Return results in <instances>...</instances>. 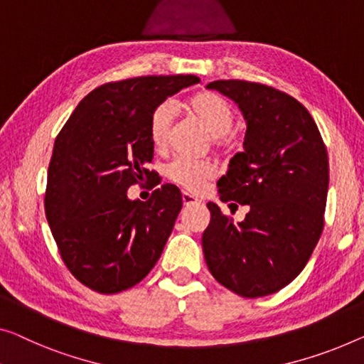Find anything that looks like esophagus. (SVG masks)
I'll return each instance as SVG.
<instances>
[{
	"label": "esophagus",
	"mask_w": 364,
	"mask_h": 364,
	"mask_svg": "<svg viewBox=\"0 0 364 364\" xmlns=\"http://www.w3.org/2000/svg\"><path fill=\"white\" fill-rule=\"evenodd\" d=\"M181 198H183V204H184V205H191V204H198V203H200V200H199L196 196H194V194H191V193H186V191H183Z\"/></svg>",
	"instance_id": "esophagus-1"
}]
</instances>
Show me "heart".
Masks as SVG:
<instances>
[{
    "label": "heart",
    "mask_w": 364,
    "mask_h": 364,
    "mask_svg": "<svg viewBox=\"0 0 364 364\" xmlns=\"http://www.w3.org/2000/svg\"><path fill=\"white\" fill-rule=\"evenodd\" d=\"M186 109L193 117H196L214 137L215 147H225L230 140V129L234 127V111L229 102L210 91H203L188 97L184 102ZM173 109L170 105H160L151 112L149 121V139L151 147L156 151H165L170 144ZM217 168L213 161H194L188 159H175L166 168L170 180L191 193H199L204 184L213 180Z\"/></svg>",
    "instance_id": "b5f03b06"
}]
</instances>
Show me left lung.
Here are the masks:
<instances>
[{
	"label": "left lung",
	"mask_w": 364,
	"mask_h": 364,
	"mask_svg": "<svg viewBox=\"0 0 364 364\" xmlns=\"http://www.w3.org/2000/svg\"><path fill=\"white\" fill-rule=\"evenodd\" d=\"M209 90L235 101L247 121L243 151L217 181L222 203L247 204L245 219L208 203L203 252L210 274L242 297L273 294L306 267L323 229L327 149L294 97L262 83L217 80Z\"/></svg>",
	"instance_id": "8db88e82"
}]
</instances>
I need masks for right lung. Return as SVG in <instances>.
I'll use <instances>...</instances> for the list:
<instances>
[{"instance_id": "right-lung-1", "label": "right lung", "mask_w": 364, "mask_h": 364, "mask_svg": "<svg viewBox=\"0 0 364 364\" xmlns=\"http://www.w3.org/2000/svg\"><path fill=\"white\" fill-rule=\"evenodd\" d=\"M196 83L194 75L111 81L86 95L58 132L46 215L63 263L90 289L126 291L161 257L183 205L180 189L166 183L145 203L130 200L127 189L154 175L151 112Z\"/></svg>"}]
</instances>
